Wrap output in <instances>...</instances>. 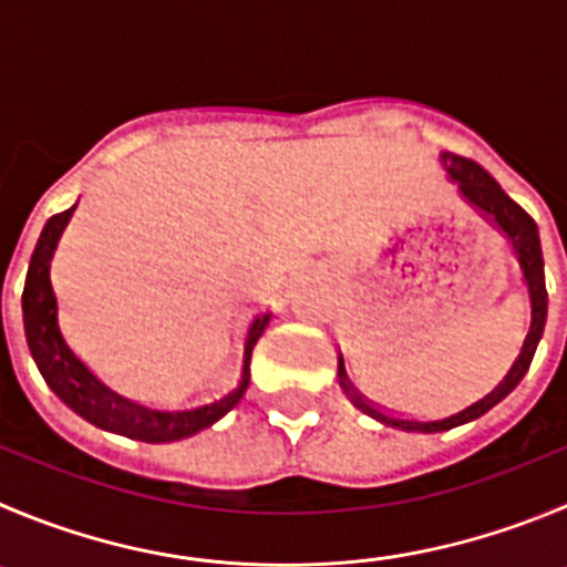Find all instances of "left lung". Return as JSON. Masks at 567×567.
<instances>
[{
    "label": "left lung",
    "instance_id": "obj_1",
    "mask_svg": "<svg viewBox=\"0 0 567 567\" xmlns=\"http://www.w3.org/2000/svg\"><path fill=\"white\" fill-rule=\"evenodd\" d=\"M442 167L447 171L451 182L458 184V193L467 198L470 206L481 212V218L489 220L498 231H504L506 240H509L512 251L517 257V266H520L523 282L528 288V308H532V324H528L526 338H523L520 352L515 355V361L509 363V369L492 374V383L484 394L473 396L470 403L456 405V400L462 396H453V400H442V403L431 405H414V403H394V400H385L378 391L367 389L361 380L352 372H347L343 367V358H338V383H341L343 394L349 396V403L361 409L363 414L374 416L378 422L391 427H403V431H447V427L464 425L470 420H478L481 414L498 405L512 389L523 380V374L532 367V358L537 352V343L543 338V327H546V313H548V293H546V268H543V248H539V231L537 224L532 220L523 206H517L509 195L501 189V184L489 176V173L475 164L473 158L456 156V153H442Z\"/></svg>",
    "mask_w": 567,
    "mask_h": 567
}]
</instances>
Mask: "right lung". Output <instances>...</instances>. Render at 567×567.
<instances>
[{"label": "right lung", "instance_id": "obj_1", "mask_svg": "<svg viewBox=\"0 0 567 567\" xmlns=\"http://www.w3.org/2000/svg\"><path fill=\"white\" fill-rule=\"evenodd\" d=\"M75 206L52 215L41 229L21 293L24 336L41 378L86 422L140 442H176L215 425L246 394L254 343L271 321V310H257L246 321L235 367L204 394H195L187 385L136 374L103 355H92L63 330L61 305L52 288V257Z\"/></svg>", "mask_w": 567, "mask_h": 567}]
</instances>
